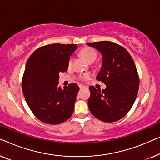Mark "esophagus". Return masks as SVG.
<instances>
[{
    "label": "esophagus",
    "mask_w": 160,
    "mask_h": 160,
    "mask_svg": "<svg viewBox=\"0 0 160 160\" xmlns=\"http://www.w3.org/2000/svg\"><path fill=\"white\" fill-rule=\"evenodd\" d=\"M79 87H80V89L84 88H86V87L85 86V85H79Z\"/></svg>",
    "instance_id": "esophagus-1"
}]
</instances>
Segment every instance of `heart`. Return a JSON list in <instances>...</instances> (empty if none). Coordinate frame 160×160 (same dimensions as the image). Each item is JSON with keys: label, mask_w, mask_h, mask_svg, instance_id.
I'll list each match as a JSON object with an SVG mask.
<instances>
[{"label": "heart", "mask_w": 160, "mask_h": 160, "mask_svg": "<svg viewBox=\"0 0 160 160\" xmlns=\"http://www.w3.org/2000/svg\"><path fill=\"white\" fill-rule=\"evenodd\" d=\"M81 54L83 56L85 59L88 62H94L96 59V58L98 57V53L96 52L95 49L92 48H85L81 51ZM73 62V57H71L68 60V67H70L72 64ZM91 75L90 74H83V75L80 76V79L82 81H86L91 79Z\"/></svg>", "instance_id": "b5f03b06"}]
</instances>
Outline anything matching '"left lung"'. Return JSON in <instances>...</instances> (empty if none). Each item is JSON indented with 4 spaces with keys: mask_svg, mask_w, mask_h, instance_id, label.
<instances>
[{
    "mask_svg": "<svg viewBox=\"0 0 160 160\" xmlns=\"http://www.w3.org/2000/svg\"><path fill=\"white\" fill-rule=\"evenodd\" d=\"M102 53V66L96 79L105 89L89 88L88 107L91 114L106 122H116L128 113L136 101L139 78L136 64L125 48L111 41L87 43Z\"/></svg>",
    "mask_w": 160,
    "mask_h": 160,
    "instance_id": "obj_1",
    "label": "left lung"
}]
</instances>
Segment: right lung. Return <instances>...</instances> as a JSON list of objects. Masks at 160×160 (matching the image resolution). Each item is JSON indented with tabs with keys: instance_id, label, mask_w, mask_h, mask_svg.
Here are the masks:
<instances>
[{
	"instance_id": "obj_1",
	"label": "right lung",
	"mask_w": 160,
	"mask_h": 160,
	"mask_svg": "<svg viewBox=\"0 0 160 160\" xmlns=\"http://www.w3.org/2000/svg\"><path fill=\"white\" fill-rule=\"evenodd\" d=\"M76 44L54 43L36 49L27 62L22 88L34 115L47 124L57 125L70 118L79 87L70 83L58 86L60 72L68 69V60Z\"/></svg>"
}]
</instances>
